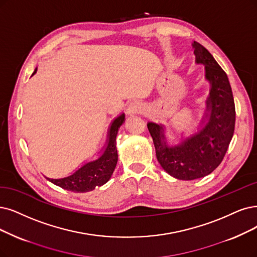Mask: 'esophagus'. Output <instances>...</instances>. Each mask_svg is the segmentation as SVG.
Returning <instances> with one entry per match:
<instances>
[{"mask_svg": "<svg viewBox=\"0 0 257 257\" xmlns=\"http://www.w3.org/2000/svg\"><path fill=\"white\" fill-rule=\"evenodd\" d=\"M140 111H141V107L139 106V104L132 103L131 106L129 107V113H138Z\"/></svg>", "mask_w": 257, "mask_h": 257, "instance_id": "esophagus-1", "label": "esophagus"}]
</instances>
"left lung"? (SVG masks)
Returning <instances> with one entry per match:
<instances>
[{"mask_svg": "<svg viewBox=\"0 0 257 257\" xmlns=\"http://www.w3.org/2000/svg\"><path fill=\"white\" fill-rule=\"evenodd\" d=\"M196 63L205 65V79L211 90L206 100L203 127L176 146H168L164 126L148 122L156 155L167 174L179 180H195L210 175L224 158L235 128V103L225 72L204 46L194 41Z\"/></svg>", "mask_w": 257, "mask_h": 257, "instance_id": "obj_1", "label": "left lung"}]
</instances>
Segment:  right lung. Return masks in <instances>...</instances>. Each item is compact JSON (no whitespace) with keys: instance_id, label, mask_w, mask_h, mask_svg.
I'll use <instances>...</instances> for the list:
<instances>
[{"instance_id":"add662e5","label":"right lung","mask_w":257,"mask_h":257,"mask_svg":"<svg viewBox=\"0 0 257 257\" xmlns=\"http://www.w3.org/2000/svg\"><path fill=\"white\" fill-rule=\"evenodd\" d=\"M36 72L37 68L35 69L33 75ZM123 121H125V114L123 113L112 121L108 135V144L104 148L102 155L97 160L85 163L69 177L61 179H46L55 185L74 193L90 192L93 191L95 187L107 183L117 163L116 136Z\"/></svg>"}]
</instances>
